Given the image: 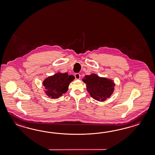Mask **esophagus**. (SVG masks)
I'll use <instances>...</instances> for the list:
<instances>
[{
	"mask_svg": "<svg viewBox=\"0 0 155 155\" xmlns=\"http://www.w3.org/2000/svg\"><path fill=\"white\" fill-rule=\"evenodd\" d=\"M74 77H75V78L76 79H79L80 78V77H81V75H80V74H79V73H76L74 74Z\"/></svg>",
	"mask_w": 155,
	"mask_h": 155,
	"instance_id": "obj_1",
	"label": "esophagus"
}]
</instances>
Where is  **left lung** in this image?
Returning <instances> with one entry per match:
<instances>
[{
    "mask_svg": "<svg viewBox=\"0 0 155 155\" xmlns=\"http://www.w3.org/2000/svg\"><path fill=\"white\" fill-rule=\"evenodd\" d=\"M82 81L86 83L88 92L97 101H104L113 93L115 83L111 79L91 74L84 76Z\"/></svg>",
    "mask_w": 155,
    "mask_h": 155,
    "instance_id": "1",
    "label": "left lung"
}]
</instances>
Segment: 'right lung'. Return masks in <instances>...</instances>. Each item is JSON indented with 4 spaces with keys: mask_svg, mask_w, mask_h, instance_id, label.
Instances as JSON below:
<instances>
[{
    "mask_svg": "<svg viewBox=\"0 0 155 155\" xmlns=\"http://www.w3.org/2000/svg\"><path fill=\"white\" fill-rule=\"evenodd\" d=\"M74 78V76H69L67 73H57L48 77L42 82L46 94L51 98H59L67 92L69 84Z\"/></svg>",
    "mask_w": 155,
    "mask_h": 155,
    "instance_id": "obj_1",
    "label": "right lung"
}]
</instances>
